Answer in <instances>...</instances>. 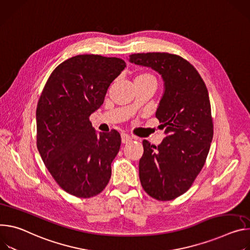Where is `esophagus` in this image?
I'll return each instance as SVG.
<instances>
[{"label": "esophagus", "mask_w": 250, "mask_h": 250, "mask_svg": "<svg viewBox=\"0 0 250 250\" xmlns=\"http://www.w3.org/2000/svg\"><path fill=\"white\" fill-rule=\"evenodd\" d=\"M121 140H122V143H123V144H127V143H129V142L132 141V137H131L130 135H128V134L123 133V134L121 135Z\"/></svg>", "instance_id": "obj_1"}]
</instances>
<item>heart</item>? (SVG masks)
Instances as JSON below:
<instances>
[{
	"label": "heart",
	"mask_w": 250,
	"mask_h": 250,
	"mask_svg": "<svg viewBox=\"0 0 250 250\" xmlns=\"http://www.w3.org/2000/svg\"><path fill=\"white\" fill-rule=\"evenodd\" d=\"M136 80H156L154 75H152L151 73L149 72H143V73H140L139 75H137V77L135 78L134 81Z\"/></svg>",
	"instance_id": "1"
}]
</instances>
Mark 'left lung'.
<instances>
[{"label": "left lung", "mask_w": 250, "mask_h": 250, "mask_svg": "<svg viewBox=\"0 0 250 250\" xmlns=\"http://www.w3.org/2000/svg\"><path fill=\"white\" fill-rule=\"evenodd\" d=\"M129 62L151 67L164 80L156 117L166 137L158 146L143 141L139 177L150 197L171 201L190 188L206 163L213 136L208 92L198 70L180 55L134 53Z\"/></svg>", "instance_id": "left-lung-1"}]
</instances>
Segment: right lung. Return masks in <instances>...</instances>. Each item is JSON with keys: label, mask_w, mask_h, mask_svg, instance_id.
Masks as SVG:
<instances>
[{"label": "right lung", "mask_w": 250, "mask_h": 250, "mask_svg": "<svg viewBox=\"0 0 250 250\" xmlns=\"http://www.w3.org/2000/svg\"><path fill=\"white\" fill-rule=\"evenodd\" d=\"M125 67L121 59L76 55L51 72L38 102L40 155L54 181L77 198L98 195L110 180L121 136L116 130L98 136L89 116Z\"/></svg>", "instance_id": "right-lung-1"}]
</instances>
